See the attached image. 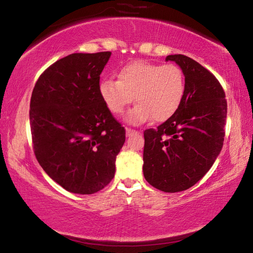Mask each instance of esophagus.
<instances>
[{"mask_svg": "<svg viewBox=\"0 0 253 253\" xmlns=\"http://www.w3.org/2000/svg\"><path fill=\"white\" fill-rule=\"evenodd\" d=\"M136 130L135 129H131V128H126V136H131L132 134H135Z\"/></svg>", "mask_w": 253, "mask_h": 253, "instance_id": "34e87169", "label": "esophagus"}]
</instances>
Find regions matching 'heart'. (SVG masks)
Instances as JSON below:
<instances>
[{
	"mask_svg": "<svg viewBox=\"0 0 253 253\" xmlns=\"http://www.w3.org/2000/svg\"><path fill=\"white\" fill-rule=\"evenodd\" d=\"M119 80H101L99 92L113 114H121L128 105L138 102L128 111L126 121L139 125L153 118L165 122L178 109L185 93L186 80L181 67L174 63L158 65L144 60L124 66Z\"/></svg>",
	"mask_w": 253,
	"mask_h": 253,
	"instance_id": "b5f03b06",
	"label": "heart"
}]
</instances>
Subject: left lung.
Returning a JSON list of instances; mask_svg holds the SVG:
<instances>
[{
  "mask_svg": "<svg viewBox=\"0 0 253 253\" xmlns=\"http://www.w3.org/2000/svg\"><path fill=\"white\" fill-rule=\"evenodd\" d=\"M185 75L186 87L178 109L156 129L144 131L143 172L157 190L185 191L212 168L223 146L225 93L219 80L195 60L172 54Z\"/></svg>",
  "mask_w": 253,
  "mask_h": 253,
  "instance_id": "8db88e82",
  "label": "left lung"
}]
</instances>
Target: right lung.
<instances>
[{"label": "right lung", "instance_id": "obj_1", "mask_svg": "<svg viewBox=\"0 0 253 253\" xmlns=\"http://www.w3.org/2000/svg\"><path fill=\"white\" fill-rule=\"evenodd\" d=\"M111 52L72 53L43 71L30 101L33 151L41 168L65 190L93 194L115 175L125 128L99 92Z\"/></svg>", "mask_w": 253, "mask_h": 253}]
</instances>
